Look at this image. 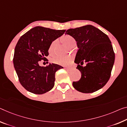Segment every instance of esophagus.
Wrapping results in <instances>:
<instances>
[{
	"mask_svg": "<svg viewBox=\"0 0 127 127\" xmlns=\"http://www.w3.org/2000/svg\"><path fill=\"white\" fill-rule=\"evenodd\" d=\"M66 70L68 71H71L73 70V67H66Z\"/></svg>",
	"mask_w": 127,
	"mask_h": 127,
	"instance_id": "34e87169",
	"label": "esophagus"
}]
</instances>
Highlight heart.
Returning <instances> with one entry per match:
<instances>
[{
  "label": "heart",
  "instance_id": "b5f03b06",
  "mask_svg": "<svg viewBox=\"0 0 127 127\" xmlns=\"http://www.w3.org/2000/svg\"><path fill=\"white\" fill-rule=\"evenodd\" d=\"M61 41L63 43L66 45L67 47L71 48L73 46H75L76 44V41L75 38L71 36L69 34L64 35L62 37ZM56 45V41H53L50 44L49 47L48 49V51L50 54H53L54 52V48ZM73 58L70 56H58L52 58V61L54 64L62 66H67L70 65L71 63Z\"/></svg>",
  "mask_w": 127,
  "mask_h": 127
}]
</instances>
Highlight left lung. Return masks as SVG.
Returning <instances> with one entry per match:
<instances>
[{
    "mask_svg": "<svg viewBox=\"0 0 127 127\" xmlns=\"http://www.w3.org/2000/svg\"><path fill=\"white\" fill-rule=\"evenodd\" d=\"M65 34L75 38L78 48L74 62L82 74L79 81L73 82V87L83 93L102 89L110 79L115 61V53L108 36L91 25L69 29ZM84 62L86 66L79 65Z\"/></svg>",
    "mask_w": 127,
    "mask_h": 127,
    "instance_id": "left-lung-1",
    "label": "left lung"
}]
</instances>
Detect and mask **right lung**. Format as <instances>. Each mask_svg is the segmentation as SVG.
Segmentation results:
<instances>
[{
	"instance_id": "obj_1",
	"label": "right lung",
	"mask_w": 127,
	"mask_h": 127,
	"mask_svg": "<svg viewBox=\"0 0 127 127\" xmlns=\"http://www.w3.org/2000/svg\"><path fill=\"white\" fill-rule=\"evenodd\" d=\"M65 31L37 26L19 40L15 49L13 65L19 82L27 91L42 94L54 87L56 72L64 67L50 63L47 66H41L38 63L46 59L50 44Z\"/></svg>"
}]
</instances>
